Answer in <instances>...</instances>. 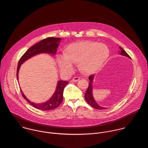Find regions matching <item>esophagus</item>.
Wrapping results in <instances>:
<instances>
[{
  "label": "esophagus",
  "mask_w": 148,
  "mask_h": 148,
  "mask_svg": "<svg viewBox=\"0 0 148 148\" xmlns=\"http://www.w3.org/2000/svg\"><path fill=\"white\" fill-rule=\"evenodd\" d=\"M79 80H80L79 77H73V78L72 79V81L73 82H78Z\"/></svg>",
  "instance_id": "34e87169"
}]
</instances>
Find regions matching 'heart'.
Wrapping results in <instances>:
<instances>
[{"mask_svg":"<svg viewBox=\"0 0 148 148\" xmlns=\"http://www.w3.org/2000/svg\"><path fill=\"white\" fill-rule=\"evenodd\" d=\"M108 47L103 44L84 41L71 44L64 51V56L57 59V63L61 70L70 71L72 63L79 64L81 72L91 74L99 70L109 56Z\"/></svg>","mask_w":148,"mask_h":148,"instance_id":"obj_1","label":"heart"}]
</instances>
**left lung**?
<instances>
[{
    "mask_svg": "<svg viewBox=\"0 0 148 148\" xmlns=\"http://www.w3.org/2000/svg\"><path fill=\"white\" fill-rule=\"evenodd\" d=\"M119 48L121 49V51H119V53L122 56H126L129 58H131V57L129 56V55L121 47H119ZM94 78V75H92L89 76L88 79L90 80V83H89V86L87 88V90L85 94V99L87 101V102L92 107L97 109V110H102V109H106L107 108L101 107L99 106L98 104L97 103L95 100L94 98L93 95H92V83H93V80Z\"/></svg>",
    "mask_w": 148,
    "mask_h": 148,
    "instance_id": "left-lung-1",
    "label": "left lung"
}]
</instances>
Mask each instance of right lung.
Here are the masks:
<instances>
[{
    "label": "right lung",
    "mask_w": 148,
    "mask_h": 148,
    "mask_svg": "<svg viewBox=\"0 0 148 148\" xmlns=\"http://www.w3.org/2000/svg\"><path fill=\"white\" fill-rule=\"evenodd\" d=\"M61 40V38H60L49 37L41 40V41L34 45L27 50L21 57L18 62L16 71L17 80H18V73L19 68L21 65L25 61L32 57L33 56L41 53H48L54 55L57 52V49L58 47ZM67 84H68V82L67 81L59 80L57 82L56 91L54 94L48 101L41 103H35L30 101L24 95L21 89V91L22 92V95L23 98L25 99L28 101V103L33 106L34 107L44 111L51 110L58 107L62 103L63 100L64 89Z\"/></svg>",
    "instance_id": "add662e5"
}]
</instances>
